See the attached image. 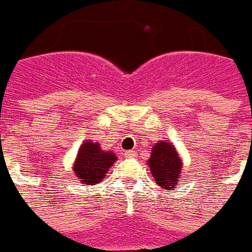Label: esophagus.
<instances>
[{
  "instance_id": "obj_1",
  "label": "esophagus",
  "mask_w": 252,
  "mask_h": 252,
  "mask_svg": "<svg viewBox=\"0 0 252 252\" xmlns=\"http://www.w3.org/2000/svg\"><path fill=\"white\" fill-rule=\"evenodd\" d=\"M134 156H135L134 151H127V152H125V158H134Z\"/></svg>"
}]
</instances>
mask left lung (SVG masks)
Masks as SVG:
<instances>
[{
  "instance_id": "8db88e82",
  "label": "left lung",
  "mask_w": 252,
  "mask_h": 252,
  "mask_svg": "<svg viewBox=\"0 0 252 252\" xmlns=\"http://www.w3.org/2000/svg\"><path fill=\"white\" fill-rule=\"evenodd\" d=\"M148 164L158 186L167 190L175 189L176 180L179 179L182 161L174 146L169 142L160 141L153 146Z\"/></svg>"
}]
</instances>
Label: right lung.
Segmentation results:
<instances>
[{"instance_id": "right-lung-1", "label": "right lung", "mask_w": 252, "mask_h": 252, "mask_svg": "<svg viewBox=\"0 0 252 252\" xmlns=\"http://www.w3.org/2000/svg\"><path fill=\"white\" fill-rule=\"evenodd\" d=\"M117 156L112 152H104L99 144L85 142L78 151L74 171L76 176L87 185H96L106 176L107 171Z\"/></svg>"}]
</instances>
